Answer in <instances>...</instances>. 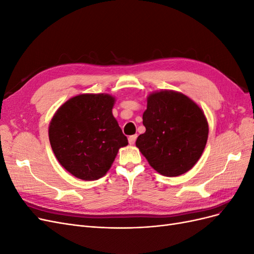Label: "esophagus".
<instances>
[{"label":"esophagus","instance_id":"34e87169","mask_svg":"<svg viewBox=\"0 0 254 254\" xmlns=\"http://www.w3.org/2000/svg\"><path fill=\"white\" fill-rule=\"evenodd\" d=\"M136 137H137V135H136V134H133V135H130V136L128 137V141H129V144H130V145H133V144L135 143V140H136Z\"/></svg>","mask_w":254,"mask_h":254}]
</instances>
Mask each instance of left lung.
Listing matches in <instances>:
<instances>
[{"instance_id": "obj_1", "label": "left lung", "mask_w": 254, "mask_h": 254, "mask_svg": "<svg viewBox=\"0 0 254 254\" xmlns=\"http://www.w3.org/2000/svg\"><path fill=\"white\" fill-rule=\"evenodd\" d=\"M146 131L135 145L153 170L167 177L189 172L201 157L209 134L203 111L187 95L161 90L149 94Z\"/></svg>"}]
</instances>
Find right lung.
<instances>
[{
	"label": "right lung",
	"mask_w": 254,
	"mask_h": 254,
	"mask_svg": "<svg viewBox=\"0 0 254 254\" xmlns=\"http://www.w3.org/2000/svg\"><path fill=\"white\" fill-rule=\"evenodd\" d=\"M114 101L109 94H80L54 114L49 127L52 149L58 162L76 178H102L119 149L128 144L112 114Z\"/></svg>",
	"instance_id": "right-lung-1"
}]
</instances>
